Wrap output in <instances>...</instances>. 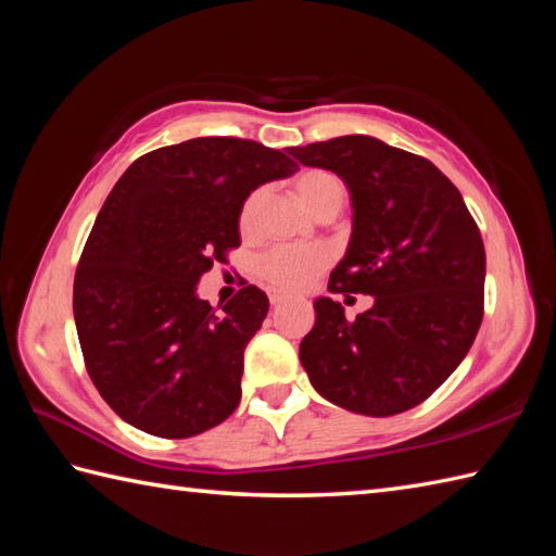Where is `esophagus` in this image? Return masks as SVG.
<instances>
[{
    "instance_id": "obj_1",
    "label": "esophagus",
    "mask_w": 556,
    "mask_h": 556,
    "mask_svg": "<svg viewBox=\"0 0 556 556\" xmlns=\"http://www.w3.org/2000/svg\"><path fill=\"white\" fill-rule=\"evenodd\" d=\"M287 301V296H285V293H269V303L271 305H275V308H277V305H281V303H285Z\"/></svg>"
}]
</instances>
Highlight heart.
<instances>
[{
    "mask_svg": "<svg viewBox=\"0 0 556 556\" xmlns=\"http://www.w3.org/2000/svg\"><path fill=\"white\" fill-rule=\"evenodd\" d=\"M293 195L315 217H323L329 210H339L344 203V184L332 172L305 169L291 181ZM263 205V191H255L245 198L239 212V229L243 236L253 233L257 212ZM327 265V257L320 251H299V248H271L257 257V275L277 291H301L308 287L315 275H320Z\"/></svg>",
    "mask_w": 556,
    "mask_h": 556,
    "instance_id": "b5f03b06",
    "label": "heart"
}]
</instances>
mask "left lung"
<instances>
[{
    "instance_id": "1",
    "label": "left lung",
    "mask_w": 556,
    "mask_h": 556,
    "mask_svg": "<svg viewBox=\"0 0 556 556\" xmlns=\"http://www.w3.org/2000/svg\"><path fill=\"white\" fill-rule=\"evenodd\" d=\"M291 155L334 172L351 191V241L327 289L375 299L353 323L341 303L315 301V325L299 349L311 384L361 416L422 404L466 358L482 323L485 245L476 219L430 160L372 136Z\"/></svg>"
}]
</instances>
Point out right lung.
<instances>
[{
  "label": "right lung",
  "instance_id": "add662e5",
  "mask_svg": "<svg viewBox=\"0 0 556 556\" xmlns=\"http://www.w3.org/2000/svg\"><path fill=\"white\" fill-rule=\"evenodd\" d=\"M296 169L255 140L193 138L114 184L78 260L74 317L90 380L122 420L184 440L239 406L243 351L269 301L248 285L217 313L195 285L241 245L245 198Z\"/></svg>",
  "mask_w": 556,
  "mask_h": 556
}]
</instances>
